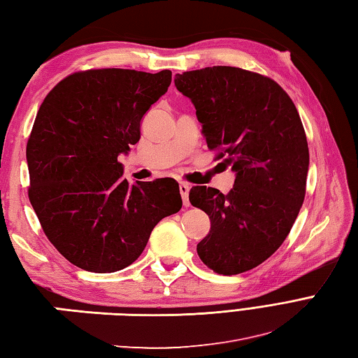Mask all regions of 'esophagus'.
I'll use <instances>...</instances> for the list:
<instances>
[{"label":"esophagus","mask_w":358,"mask_h":358,"mask_svg":"<svg viewBox=\"0 0 358 358\" xmlns=\"http://www.w3.org/2000/svg\"><path fill=\"white\" fill-rule=\"evenodd\" d=\"M189 188H192V187H189L188 184H185V182H182V184L179 185V192H180V196H182V202H184L185 206L189 203V201H188Z\"/></svg>","instance_id":"esophagus-1"}]
</instances>
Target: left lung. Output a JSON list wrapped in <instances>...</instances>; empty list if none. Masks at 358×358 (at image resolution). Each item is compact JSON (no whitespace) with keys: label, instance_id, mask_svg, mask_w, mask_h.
<instances>
[{"label":"left lung","instance_id":"left-lung-1","mask_svg":"<svg viewBox=\"0 0 358 358\" xmlns=\"http://www.w3.org/2000/svg\"><path fill=\"white\" fill-rule=\"evenodd\" d=\"M174 85L192 99L208 148L236 173L228 194L189 189L211 222L197 254L217 274L245 273L277 251L303 203L309 150L299 112L273 79L237 67L178 73Z\"/></svg>","mask_w":358,"mask_h":358}]
</instances>
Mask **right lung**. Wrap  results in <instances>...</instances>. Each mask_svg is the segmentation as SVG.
I'll return each mask as SVG.
<instances>
[{
    "label": "right lung",
    "instance_id": "right-lung-1",
    "mask_svg": "<svg viewBox=\"0 0 358 358\" xmlns=\"http://www.w3.org/2000/svg\"><path fill=\"white\" fill-rule=\"evenodd\" d=\"M170 84V70L78 71L39 107L26 150L29 199L47 239L78 268L115 273L131 265L157 222L180 210L176 180L130 185L117 162Z\"/></svg>",
    "mask_w": 358,
    "mask_h": 358
}]
</instances>
